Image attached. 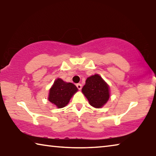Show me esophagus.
<instances>
[{
  "label": "esophagus",
  "mask_w": 156,
  "mask_h": 156,
  "mask_svg": "<svg viewBox=\"0 0 156 156\" xmlns=\"http://www.w3.org/2000/svg\"><path fill=\"white\" fill-rule=\"evenodd\" d=\"M76 87H77V88L79 89V90H80V89H82V85H81V84H80V83L76 84Z\"/></svg>",
  "instance_id": "esophagus-1"
}]
</instances>
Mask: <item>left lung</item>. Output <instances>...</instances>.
<instances>
[{"instance_id":"obj_1","label":"left lung","mask_w":156,"mask_h":156,"mask_svg":"<svg viewBox=\"0 0 156 156\" xmlns=\"http://www.w3.org/2000/svg\"><path fill=\"white\" fill-rule=\"evenodd\" d=\"M109 86L99 74L87 78L82 92L88 100L91 106L101 108L107 103L110 96Z\"/></svg>"}]
</instances>
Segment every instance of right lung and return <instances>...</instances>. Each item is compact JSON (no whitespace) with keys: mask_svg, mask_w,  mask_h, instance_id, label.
Here are the masks:
<instances>
[{"mask_svg":"<svg viewBox=\"0 0 156 156\" xmlns=\"http://www.w3.org/2000/svg\"><path fill=\"white\" fill-rule=\"evenodd\" d=\"M78 91V88L72 83H67L61 78H57L49 89L48 100L57 108L67 105L70 99Z\"/></svg>","mask_w":156,"mask_h":156,"instance_id":"obj_1","label":"right lung"}]
</instances>
